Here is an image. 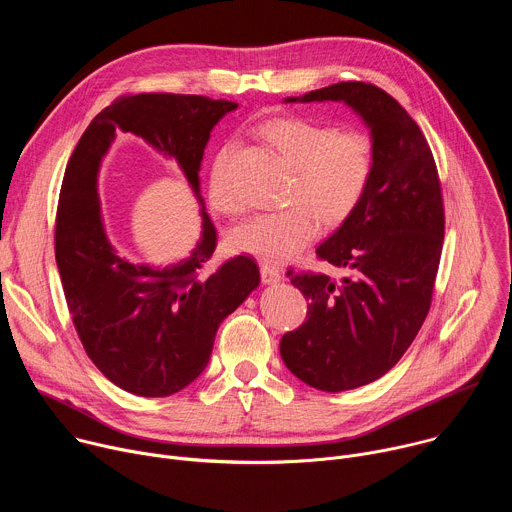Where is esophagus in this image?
Here are the masks:
<instances>
[{"mask_svg":"<svg viewBox=\"0 0 512 512\" xmlns=\"http://www.w3.org/2000/svg\"><path fill=\"white\" fill-rule=\"evenodd\" d=\"M261 279H263V283H277V281H281V271L273 265L261 263Z\"/></svg>","mask_w":512,"mask_h":512,"instance_id":"esophagus-1","label":"esophagus"}]
</instances>
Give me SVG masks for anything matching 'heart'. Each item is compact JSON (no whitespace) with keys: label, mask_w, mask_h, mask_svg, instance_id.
<instances>
[{"label":"heart","mask_w":512,"mask_h":512,"mask_svg":"<svg viewBox=\"0 0 512 512\" xmlns=\"http://www.w3.org/2000/svg\"><path fill=\"white\" fill-rule=\"evenodd\" d=\"M267 139L283 160L296 168L289 202L279 212H263L237 225L229 241L241 251L269 263H281L300 253L324 227L346 223L367 194L377 168V145L367 131L344 129L308 119L285 117L265 127ZM235 145H225L210 172V202L216 210L235 214L243 208L229 180Z\"/></svg>","instance_id":"1"}]
</instances>
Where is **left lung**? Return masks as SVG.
Masks as SVG:
<instances>
[{
  "mask_svg": "<svg viewBox=\"0 0 512 512\" xmlns=\"http://www.w3.org/2000/svg\"><path fill=\"white\" fill-rule=\"evenodd\" d=\"M296 101H344L371 127L377 145L367 194L316 249L344 277L287 269L308 314L283 334L281 358L306 385L338 393L381 379L415 340L440 267L444 196L425 135L383 89L348 81L285 99Z\"/></svg>",
  "mask_w": 512,
  "mask_h": 512,
  "instance_id": "obj_1",
  "label": "left lung"
}]
</instances>
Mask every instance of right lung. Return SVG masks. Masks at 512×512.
Segmentation results:
<instances>
[{
    "instance_id": "right-lung-1",
    "label": "right lung",
    "mask_w": 512,
    "mask_h": 512,
    "mask_svg": "<svg viewBox=\"0 0 512 512\" xmlns=\"http://www.w3.org/2000/svg\"><path fill=\"white\" fill-rule=\"evenodd\" d=\"M237 107L202 95H123L91 121L68 160L54 229L66 306L95 367L127 393L168 397L188 387L208 364L218 326L259 285V267L249 255L208 265L216 229L204 210L186 261L154 269L119 257L103 229L99 164L117 131H131L174 158L198 196L210 131Z\"/></svg>"
}]
</instances>
